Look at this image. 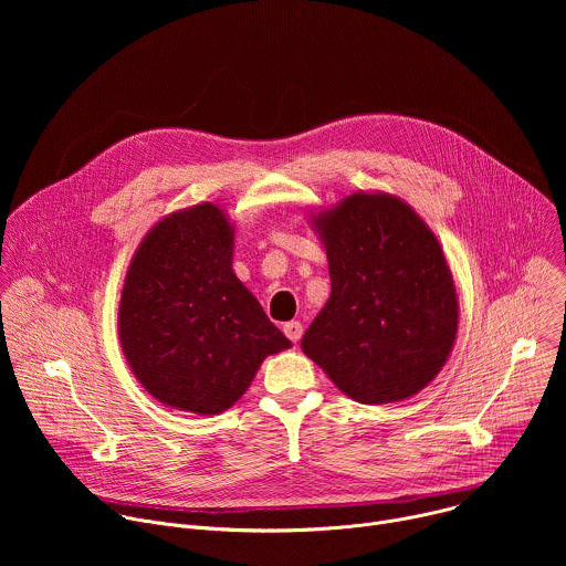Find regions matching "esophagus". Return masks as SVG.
I'll return each mask as SVG.
<instances>
[{
    "label": "esophagus",
    "instance_id": "1",
    "mask_svg": "<svg viewBox=\"0 0 566 566\" xmlns=\"http://www.w3.org/2000/svg\"><path fill=\"white\" fill-rule=\"evenodd\" d=\"M282 332H284V336L291 340V343H297L300 338H302V322H297V319H291V322H284V327H282Z\"/></svg>",
    "mask_w": 566,
    "mask_h": 566
}]
</instances>
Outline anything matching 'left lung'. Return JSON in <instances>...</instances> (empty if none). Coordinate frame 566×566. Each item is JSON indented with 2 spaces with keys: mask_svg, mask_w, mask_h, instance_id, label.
Masks as SVG:
<instances>
[{
  "mask_svg": "<svg viewBox=\"0 0 566 566\" xmlns=\"http://www.w3.org/2000/svg\"><path fill=\"white\" fill-rule=\"evenodd\" d=\"M315 223L332 295L302 338L304 354L358 402L417 394L457 336L459 304L437 237L387 195H352Z\"/></svg>",
  "mask_w": 566,
  "mask_h": 566,
  "instance_id": "left-lung-1",
  "label": "left lung"
}]
</instances>
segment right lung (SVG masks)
Returning a JSON list of instances; mask_svg holds the SVG:
<instances>
[{
	"label": "right lung",
	"instance_id": "add662e5",
	"mask_svg": "<svg viewBox=\"0 0 566 566\" xmlns=\"http://www.w3.org/2000/svg\"><path fill=\"white\" fill-rule=\"evenodd\" d=\"M118 334L140 385L166 406L219 415L269 354L291 347L232 271V230L201 203L156 223L120 297Z\"/></svg>",
	"mask_w": 566,
	"mask_h": 566
}]
</instances>
